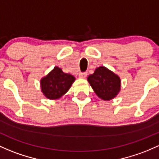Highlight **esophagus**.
<instances>
[{
	"mask_svg": "<svg viewBox=\"0 0 159 159\" xmlns=\"http://www.w3.org/2000/svg\"><path fill=\"white\" fill-rule=\"evenodd\" d=\"M88 75V74H87V72H81V73H79V75H78V76H79L80 78H85Z\"/></svg>",
	"mask_w": 159,
	"mask_h": 159,
	"instance_id": "34e87169",
	"label": "esophagus"
}]
</instances>
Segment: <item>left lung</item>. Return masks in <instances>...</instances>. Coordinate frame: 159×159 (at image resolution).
Wrapping results in <instances>:
<instances>
[{
	"instance_id": "8db88e82",
	"label": "left lung",
	"mask_w": 159,
	"mask_h": 159,
	"mask_svg": "<svg viewBox=\"0 0 159 159\" xmlns=\"http://www.w3.org/2000/svg\"><path fill=\"white\" fill-rule=\"evenodd\" d=\"M88 81L97 97L105 101L114 99L121 90V79L105 66H99L93 74L88 77Z\"/></svg>"
}]
</instances>
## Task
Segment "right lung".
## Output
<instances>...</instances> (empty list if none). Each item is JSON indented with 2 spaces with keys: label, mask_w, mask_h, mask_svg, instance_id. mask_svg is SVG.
<instances>
[{
  "label": "right lung",
  "mask_w": 159,
  "mask_h": 159,
  "mask_svg": "<svg viewBox=\"0 0 159 159\" xmlns=\"http://www.w3.org/2000/svg\"><path fill=\"white\" fill-rule=\"evenodd\" d=\"M75 81L70 74L64 73L55 66L50 72L41 79V89L44 97L49 99H57L66 94Z\"/></svg>",
  "instance_id": "1"
}]
</instances>
